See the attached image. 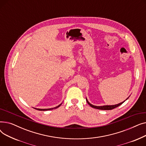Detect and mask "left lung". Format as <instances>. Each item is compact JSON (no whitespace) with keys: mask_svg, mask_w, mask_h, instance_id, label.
I'll list each match as a JSON object with an SVG mask.
<instances>
[{"mask_svg":"<svg viewBox=\"0 0 146 146\" xmlns=\"http://www.w3.org/2000/svg\"><path fill=\"white\" fill-rule=\"evenodd\" d=\"M128 98H127V99H128ZM86 101H87L88 104L91 107H92V108H95V109L101 110H113V109H114V108H117V107L119 106V105H121V104H123V103L125 102V101H124V102H121V103H119V104H117V105H104V106H95V105H92L91 104H90V103L88 102V101L87 100L86 98ZM127 99H126V100H127Z\"/></svg>","mask_w":146,"mask_h":146,"instance_id":"left-lung-1","label":"left lung"}]
</instances>
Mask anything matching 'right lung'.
Masks as SVG:
<instances>
[{
	"label": "right lung",
	"mask_w": 146,
	"mask_h": 146,
	"mask_svg": "<svg viewBox=\"0 0 146 146\" xmlns=\"http://www.w3.org/2000/svg\"><path fill=\"white\" fill-rule=\"evenodd\" d=\"M61 105V104L60 105H58L57 106L54 107V108H49V109H39V108H34V109H35V110H38V111H48V110H53V109H56V108H58V107H59Z\"/></svg>",
	"instance_id": "add662e5"
}]
</instances>
